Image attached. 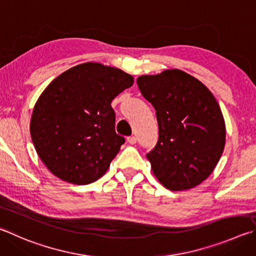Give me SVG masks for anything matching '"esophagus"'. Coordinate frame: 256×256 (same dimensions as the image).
<instances>
[{
    "label": "esophagus",
    "instance_id": "34e87169",
    "mask_svg": "<svg viewBox=\"0 0 256 256\" xmlns=\"http://www.w3.org/2000/svg\"><path fill=\"white\" fill-rule=\"evenodd\" d=\"M128 142L130 144H136L138 142V138L136 136H128Z\"/></svg>",
    "mask_w": 256,
    "mask_h": 256
}]
</instances>
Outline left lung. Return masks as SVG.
Listing matches in <instances>:
<instances>
[{
	"mask_svg": "<svg viewBox=\"0 0 256 256\" xmlns=\"http://www.w3.org/2000/svg\"><path fill=\"white\" fill-rule=\"evenodd\" d=\"M136 82L156 110L159 140L146 154L153 174L172 192L200 184L225 146V120L216 98L200 80L179 69Z\"/></svg>",
	"mask_w": 256,
	"mask_h": 256,
	"instance_id": "8db88e82",
	"label": "left lung"
}]
</instances>
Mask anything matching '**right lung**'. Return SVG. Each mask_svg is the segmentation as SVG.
<instances>
[{
  "instance_id": "add662e5",
  "label": "right lung",
  "mask_w": 256,
  "mask_h": 256,
  "mask_svg": "<svg viewBox=\"0 0 256 256\" xmlns=\"http://www.w3.org/2000/svg\"><path fill=\"white\" fill-rule=\"evenodd\" d=\"M133 82L118 68L85 62L49 84L34 108L30 134L51 174L66 182L88 184L108 171L125 142L115 132L110 103Z\"/></svg>"
}]
</instances>
